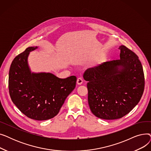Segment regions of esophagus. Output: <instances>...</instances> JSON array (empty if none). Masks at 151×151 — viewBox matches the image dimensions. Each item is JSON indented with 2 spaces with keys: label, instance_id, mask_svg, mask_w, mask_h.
<instances>
[{
  "label": "esophagus",
  "instance_id": "1",
  "mask_svg": "<svg viewBox=\"0 0 151 151\" xmlns=\"http://www.w3.org/2000/svg\"><path fill=\"white\" fill-rule=\"evenodd\" d=\"M83 79L81 78H78L77 79V81H76V83L78 84V85H81L83 84Z\"/></svg>",
  "mask_w": 151,
  "mask_h": 151
}]
</instances>
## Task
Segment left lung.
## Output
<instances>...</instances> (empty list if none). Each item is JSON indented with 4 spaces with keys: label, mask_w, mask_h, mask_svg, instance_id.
<instances>
[{
    "label": "left lung",
    "mask_w": 151,
    "mask_h": 151,
    "mask_svg": "<svg viewBox=\"0 0 151 151\" xmlns=\"http://www.w3.org/2000/svg\"><path fill=\"white\" fill-rule=\"evenodd\" d=\"M120 59L105 62L87 70L83 78L92 113L106 120L120 119L139 101L145 89V75L138 55L121 45Z\"/></svg>",
    "instance_id": "8db88e82"
}]
</instances>
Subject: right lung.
Wrapping results in <instances>:
<instances>
[{
	"mask_svg": "<svg viewBox=\"0 0 151 151\" xmlns=\"http://www.w3.org/2000/svg\"><path fill=\"white\" fill-rule=\"evenodd\" d=\"M29 47L16 57L10 66L9 89L13 104L27 117L45 121L56 116L76 86V77L59 78L50 73H31L27 63Z\"/></svg>",
	"mask_w": 151,
	"mask_h": 151,
	"instance_id": "add662e5",
	"label": "right lung"
}]
</instances>
